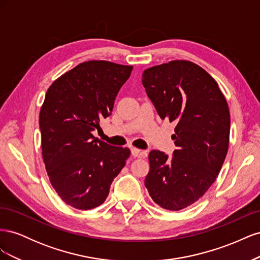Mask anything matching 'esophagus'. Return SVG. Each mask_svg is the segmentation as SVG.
<instances>
[{
	"label": "esophagus",
	"mask_w": 260,
	"mask_h": 260,
	"mask_svg": "<svg viewBox=\"0 0 260 260\" xmlns=\"http://www.w3.org/2000/svg\"><path fill=\"white\" fill-rule=\"evenodd\" d=\"M131 154L135 156V157H140V156H143L145 154V152L141 151V149L139 148H136V147H132L131 148Z\"/></svg>",
	"instance_id": "1"
}]
</instances>
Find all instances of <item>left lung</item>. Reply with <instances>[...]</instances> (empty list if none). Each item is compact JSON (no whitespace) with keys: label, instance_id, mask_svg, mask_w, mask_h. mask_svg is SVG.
I'll return each instance as SVG.
<instances>
[{"label":"left lung","instance_id":"obj_1","mask_svg":"<svg viewBox=\"0 0 260 260\" xmlns=\"http://www.w3.org/2000/svg\"><path fill=\"white\" fill-rule=\"evenodd\" d=\"M142 83L161 119L176 123L172 157L148 154L145 186L152 200L168 210L199 201L214 183L229 147L230 112L218 83L202 67L171 60L147 68Z\"/></svg>","mask_w":260,"mask_h":260}]
</instances>
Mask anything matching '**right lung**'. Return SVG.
<instances>
[{
    "label": "right lung",
    "mask_w": 260,
    "mask_h": 260,
    "mask_svg": "<svg viewBox=\"0 0 260 260\" xmlns=\"http://www.w3.org/2000/svg\"><path fill=\"white\" fill-rule=\"evenodd\" d=\"M133 67L107 60L81 62L55 80L45 94L39 124L50 182L67 205L89 210L103 204L130 156L92 135L112 114Z\"/></svg>",
    "instance_id": "right-lung-1"
}]
</instances>
